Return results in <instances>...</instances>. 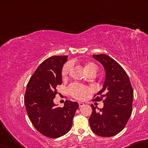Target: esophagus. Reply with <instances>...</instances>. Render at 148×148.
<instances>
[{
    "label": "esophagus",
    "instance_id": "34e87169",
    "mask_svg": "<svg viewBox=\"0 0 148 148\" xmlns=\"http://www.w3.org/2000/svg\"><path fill=\"white\" fill-rule=\"evenodd\" d=\"M79 107H82L84 105V103L82 102H79Z\"/></svg>",
    "mask_w": 148,
    "mask_h": 148
}]
</instances>
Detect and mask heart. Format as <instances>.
Returning a JSON list of instances; mask_svg holds the SVG:
<instances>
[{
    "instance_id": "1",
    "label": "heart",
    "mask_w": 148,
    "mask_h": 148,
    "mask_svg": "<svg viewBox=\"0 0 148 148\" xmlns=\"http://www.w3.org/2000/svg\"><path fill=\"white\" fill-rule=\"evenodd\" d=\"M71 65L70 63H66L64 65L62 69V79L66 78L67 75L69 74L70 69H71ZM97 65L93 63V62H88L85 64L84 66V70L88 74L90 73H96L97 71ZM68 92L69 94L71 95L72 97L77 99H82L86 97V94H88L91 92V88L89 87H86L84 86H82L81 84H79L78 83H73L71 84L68 87Z\"/></svg>"
}]
</instances>
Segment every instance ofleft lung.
Masks as SVG:
<instances>
[{
	"mask_svg": "<svg viewBox=\"0 0 148 148\" xmlns=\"http://www.w3.org/2000/svg\"><path fill=\"white\" fill-rule=\"evenodd\" d=\"M93 57L103 64L106 79L103 89L95 95V101H103V108L95 110L91 105L92 113L89 123L92 131L103 137L114 136L125 127L131 115L133 90L130 80L120 64L107 54H94Z\"/></svg>",
	"mask_w": 148,
	"mask_h": 148,
	"instance_id": "obj_1",
	"label": "left lung"
}]
</instances>
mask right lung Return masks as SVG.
I'll use <instances>...</instances> for the list:
<instances>
[{
  "instance_id": "right-lung-1",
  "label": "right lung",
  "mask_w": 148,
  "mask_h": 148,
  "mask_svg": "<svg viewBox=\"0 0 148 148\" xmlns=\"http://www.w3.org/2000/svg\"><path fill=\"white\" fill-rule=\"evenodd\" d=\"M67 56H53L44 60L28 81L25 105L34 127L48 138H58L72 126L79 104L69 100L64 107H57L53 99L58 94L56 88L62 84V69Z\"/></svg>"
}]
</instances>
